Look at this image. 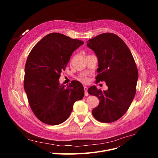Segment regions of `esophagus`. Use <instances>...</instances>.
Here are the masks:
<instances>
[{
	"mask_svg": "<svg viewBox=\"0 0 158 158\" xmlns=\"http://www.w3.org/2000/svg\"><path fill=\"white\" fill-rule=\"evenodd\" d=\"M84 94H85V96H87L88 95H89V94H88V93H87V89H88V88H87V87H86V86H84Z\"/></svg>",
	"mask_w": 158,
	"mask_h": 158,
	"instance_id": "obj_1",
	"label": "esophagus"
}]
</instances>
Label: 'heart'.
<instances>
[{
  "mask_svg": "<svg viewBox=\"0 0 158 158\" xmlns=\"http://www.w3.org/2000/svg\"><path fill=\"white\" fill-rule=\"evenodd\" d=\"M82 79H83V80H84V81H85V82H87V81H89V79H88V77H86V76H84V77H82Z\"/></svg>",
  "mask_w": 158,
  "mask_h": 158,
  "instance_id": "obj_1",
  "label": "heart"
}]
</instances>
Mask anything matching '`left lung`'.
Wrapping results in <instances>:
<instances>
[{
    "mask_svg": "<svg viewBox=\"0 0 158 158\" xmlns=\"http://www.w3.org/2000/svg\"><path fill=\"white\" fill-rule=\"evenodd\" d=\"M87 46L98 60L96 81H104L107 91L93 85L88 93L100 101L93 115L101 123L121 118L131 106L136 92L138 71L132 55L125 42L117 35L104 33L89 39Z\"/></svg>",
    "mask_w": 158,
    "mask_h": 158,
    "instance_id": "left-lung-1",
    "label": "left lung"
}]
</instances>
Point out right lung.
Returning <instances> with one entry per match:
<instances>
[{
	"label": "right lung",
	"mask_w": 158,
	"mask_h": 158,
	"mask_svg": "<svg viewBox=\"0 0 158 158\" xmlns=\"http://www.w3.org/2000/svg\"><path fill=\"white\" fill-rule=\"evenodd\" d=\"M84 42L59 33L44 37L31 51L25 66L24 90L32 110L42 123L57 125L70 116L84 96L82 84L60 85L59 79L73 52Z\"/></svg>",
	"instance_id": "1"
}]
</instances>
